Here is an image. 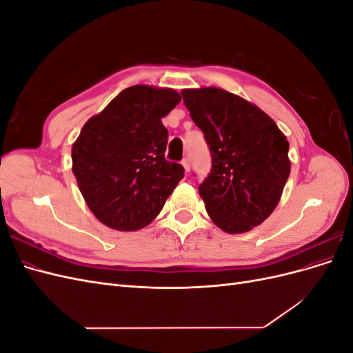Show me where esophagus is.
I'll list each match as a JSON object with an SVG mask.
<instances>
[{
	"label": "esophagus",
	"mask_w": 353,
	"mask_h": 353,
	"mask_svg": "<svg viewBox=\"0 0 353 353\" xmlns=\"http://www.w3.org/2000/svg\"><path fill=\"white\" fill-rule=\"evenodd\" d=\"M183 166H184V169H185V172L188 174V172H190V169H191L190 159H184V160H183Z\"/></svg>",
	"instance_id": "obj_1"
}]
</instances>
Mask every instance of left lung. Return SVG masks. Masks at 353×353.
Returning <instances> with one entry per match:
<instances>
[{
	"label": "left lung",
	"instance_id": "8db88e82",
	"mask_svg": "<svg viewBox=\"0 0 353 353\" xmlns=\"http://www.w3.org/2000/svg\"><path fill=\"white\" fill-rule=\"evenodd\" d=\"M181 94L210 150L212 169L199 185L209 216L230 234L261 225L290 175L287 138L268 114L236 94L212 87Z\"/></svg>",
	"mask_w": 353,
	"mask_h": 353
}]
</instances>
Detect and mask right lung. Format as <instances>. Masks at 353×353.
Wrapping results in <instances>:
<instances>
[{"instance_id": "1", "label": "right lung", "mask_w": 353, "mask_h": 353, "mask_svg": "<svg viewBox=\"0 0 353 353\" xmlns=\"http://www.w3.org/2000/svg\"><path fill=\"white\" fill-rule=\"evenodd\" d=\"M181 101L169 88L134 85L83 125L72 147V170L88 208L113 230L148 225L184 178L165 159V117Z\"/></svg>"}]
</instances>
